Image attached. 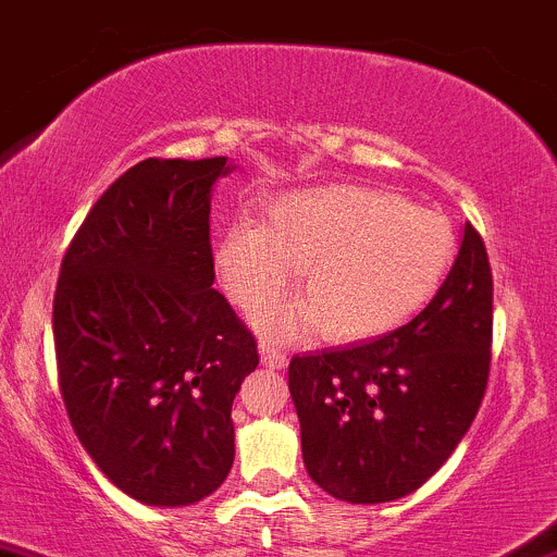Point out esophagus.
<instances>
[{
  "instance_id": "obj_1",
  "label": "esophagus",
  "mask_w": 557,
  "mask_h": 557,
  "mask_svg": "<svg viewBox=\"0 0 557 557\" xmlns=\"http://www.w3.org/2000/svg\"><path fill=\"white\" fill-rule=\"evenodd\" d=\"M260 357H262V364L273 367V370H281V367H286V362H289L284 348H278L276 343L271 341H260Z\"/></svg>"
}]
</instances>
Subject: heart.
Instances as JSON below:
<instances>
[{
	"label": "heart",
	"instance_id": "b5f03b06",
	"mask_svg": "<svg viewBox=\"0 0 557 557\" xmlns=\"http://www.w3.org/2000/svg\"><path fill=\"white\" fill-rule=\"evenodd\" d=\"M456 249V227L440 211L377 187L324 185L268 200L260 227H227L214 268L246 313L281 300L300 271L302 302L268 313V330L300 335L319 324L330 341H362L416 317L443 286Z\"/></svg>",
	"mask_w": 557,
	"mask_h": 557
}]
</instances>
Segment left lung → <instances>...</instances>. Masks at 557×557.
Wrapping results in <instances>:
<instances>
[{
  "label": "left lung",
  "mask_w": 557,
  "mask_h": 557,
  "mask_svg": "<svg viewBox=\"0 0 557 557\" xmlns=\"http://www.w3.org/2000/svg\"><path fill=\"white\" fill-rule=\"evenodd\" d=\"M493 276L472 225L416 319L351 348L289 362L302 461L319 488L381 504L421 488L472 426L491 375Z\"/></svg>",
  "instance_id": "8db88e82"
}]
</instances>
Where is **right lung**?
<instances>
[{"label": "right lung", "mask_w": 557, "mask_h": 557, "mask_svg": "<svg viewBox=\"0 0 557 557\" xmlns=\"http://www.w3.org/2000/svg\"><path fill=\"white\" fill-rule=\"evenodd\" d=\"M227 158H147L109 185L69 244L53 297L74 434L131 498L195 504L236 456L233 399L257 341L214 284L211 185Z\"/></svg>", "instance_id": "obj_1"}]
</instances>
